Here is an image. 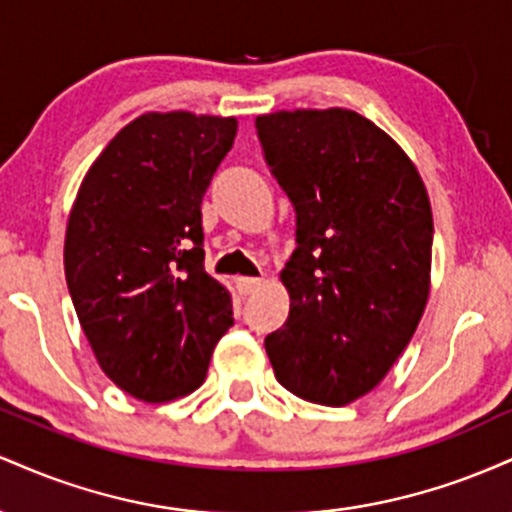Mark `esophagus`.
Segmentation results:
<instances>
[{"label": "esophagus", "mask_w": 512, "mask_h": 512, "mask_svg": "<svg viewBox=\"0 0 512 512\" xmlns=\"http://www.w3.org/2000/svg\"><path fill=\"white\" fill-rule=\"evenodd\" d=\"M262 284L264 279H257V276H238L236 279V289L240 296H250V293L260 291Z\"/></svg>", "instance_id": "34e87169"}]
</instances>
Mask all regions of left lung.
<instances>
[{"label": "left lung", "mask_w": 512, "mask_h": 512, "mask_svg": "<svg viewBox=\"0 0 512 512\" xmlns=\"http://www.w3.org/2000/svg\"><path fill=\"white\" fill-rule=\"evenodd\" d=\"M257 134L296 207L279 279L289 320L264 339L293 395L344 407L407 349L431 291L433 214L414 161L354 110H276Z\"/></svg>", "instance_id": "obj_1"}]
</instances>
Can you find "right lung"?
Masks as SVG:
<instances>
[{"label":"right lung","instance_id":"right-lung-1","mask_svg":"<svg viewBox=\"0 0 512 512\" xmlns=\"http://www.w3.org/2000/svg\"><path fill=\"white\" fill-rule=\"evenodd\" d=\"M236 117L144 113L81 180L64 276L98 366L127 395L170 402L207 378L233 325L231 293L204 269L202 197Z\"/></svg>","mask_w":512,"mask_h":512}]
</instances>
